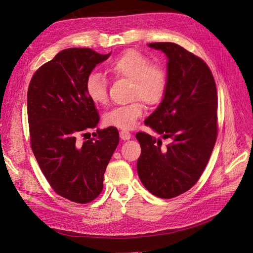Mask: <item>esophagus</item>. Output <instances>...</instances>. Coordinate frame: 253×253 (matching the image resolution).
Returning <instances> with one entry per match:
<instances>
[{
  "instance_id": "1",
  "label": "esophagus",
  "mask_w": 253,
  "mask_h": 253,
  "mask_svg": "<svg viewBox=\"0 0 253 253\" xmlns=\"http://www.w3.org/2000/svg\"><path fill=\"white\" fill-rule=\"evenodd\" d=\"M119 135L123 140H129L130 137H132V135H130V133L127 132V130H120Z\"/></svg>"
}]
</instances>
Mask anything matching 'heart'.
I'll return each mask as SVG.
<instances>
[{"mask_svg": "<svg viewBox=\"0 0 253 253\" xmlns=\"http://www.w3.org/2000/svg\"><path fill=\"white\" fill-rule=\"evenodd\" d=\"M151 62L137 50L129 49L110 62L108 72L116 78H127L133 83L132 97H140L149 104L158 103L167 90L168 77L163 69ZM84 91L95 104L108 101V81L101 73L92 72L85 78ZM144 104L135 100L125 106L112 108L103 116L106 125L123 129L133 128L143 115Z\"/></svg>", "mask_w": 253, "mask_h": 253, "instance_id": "1", "label": "heart"}]
</instances>
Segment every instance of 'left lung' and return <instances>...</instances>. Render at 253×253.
Listing matches in <instances>:
<instances>
[{
    "label": "left lung",
    "instance_id": "1",
    "mask_svg": "<svg viewBox=\"0 0 253 253\" xmlns=\"http://www.w3.org/2000/svg\"><path fill=\"white\" fill-rule=\"evenodd\" d=\"M168 57L162 101L145 125L162 140L139 132L141 155L137 171L154 196L170 199L193 187L204 171L216 140L217 97L213 76L203 60L173 42H153Z\"/></svg>",
    "mask_w": 253,
    "mask_h": 253
}]
</instances>
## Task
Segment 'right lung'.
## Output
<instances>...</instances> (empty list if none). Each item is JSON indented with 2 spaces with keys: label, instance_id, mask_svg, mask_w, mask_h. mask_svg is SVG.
Listing matches in <instances>:
<instances>
[{
  "label": "right lung",
  "instance_id": "add662e5",
  "mask_svg": "<svg viewBox=\"0 0 253 253\" xmlns=\"http://www.w3.org/2000/svg\"><path fill=\"white\" fill-rule=\"evenodd\" d=\"M110 55L89 48L62 50L34 73L28 88L32 152L55 193L75 203H89L99 196L119 142L114 126L97 129L96 138L83 143L77 140L99 123L95 103L84 91L85 78Z\"/></svg>",
  "mask_w": 253,
  "mask_h": 253
}]
</instances>
